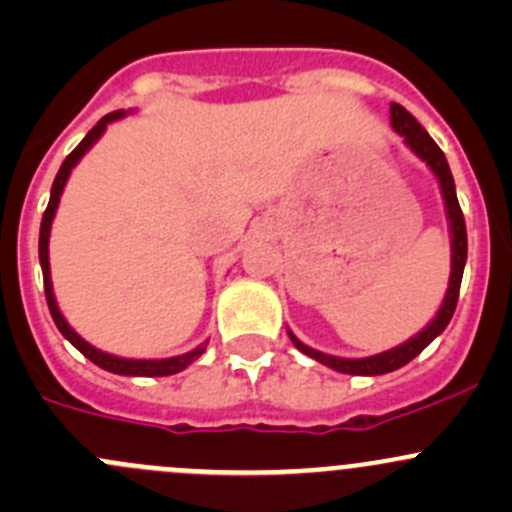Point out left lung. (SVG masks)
<instances>
[{
  "label": "left lung",
  "mask_w": 512,
  "mask_h": 512,
  "mask_svg": "<svg viewBox=\"0 0 512 512\" xmlns=\"http://www.w3.org/2000/svg\"><path fill=\"white\" fill-rule=\"evenodd\" d=\"M391 126L399 136H404L406 146L416 153L423 163L431 168V173L436 175L438 185H441V195L443 203H446V215H448V227H451V280H448V289L446 297H443L441 309L436 312V317L428 322V327H423L421 332L414 334L409 342L399 344V347L389 349V352H381L374 356H366V359H342V356H332V354H322L317 349L307 347V344L299 342L292 332L287 329L289 339H292L294 347L299 349L302 354L312 356L317 359L319 364L329 366L334 371H342V374H354V376H379V374H389V371L401 369V366L409 364L411 359H416L443 329L448 327L451 322L453 312H456L458 304V292H461V280H463V267H466V257H468V235H466V220H463L461 205H458L456 198V183H453L451 168H448V160L443 156L441 148L436 146L431 136L423 131L421 123L406 111L401 103H391Z\"/></svg>",
  "instance_id": "obj_1"
}]
</instances>
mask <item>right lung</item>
<instances>
[{
  "label": "right lung",
  "mask_w": 512,
  "mask_h": 512,
  "mask_svg": "<svg viewBox=\"0 0 512 512\" xmlns=\"http://www.w3.org/2000/svg\"><path fill=\"white\" fill-rule=\"evenodd\" d=\"M123 116H126V111H113V113H108V116H103L101 121H98L96 126L86 133L84 141H81L79 146H76L74 151L66 156L64 163H61L59 173H56L54 185H51V198H49V205H46V210H44V218H41V230H39V262H41V272H44L46 304H49L51 319H54V324L59 327V332L64 334V337L69 339V342L74 344V347L79 349L86 359H91L96 366H101V369L111 371V374H121V376H170V374H178V371H183L185 366L193 364V361L205 352V347H208V344H200V347L193 349V352L170 356V359H123V356L106 354V352H101V349L91 347L86 339H81L79 334L69 327V322L64 319V314L59 312V304H56V297H54V287H51L49 235H51V223H54L56 208H59V198H61V193H64L66 180H69L74 165L84 158V153L89 151L98 138L103 136V131H106L108 123L118 121V118H123Z\"/></svg>",
  "instance_id": "1"
}]
</instances>
